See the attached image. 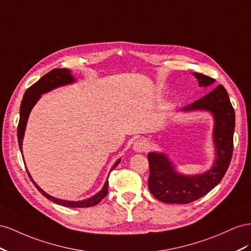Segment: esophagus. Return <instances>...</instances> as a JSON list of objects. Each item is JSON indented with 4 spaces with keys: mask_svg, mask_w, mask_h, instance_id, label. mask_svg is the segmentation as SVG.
Listing matches in <instances>:
<instances>
[{
    "mask_svg": "<svg viewBox=\"0 0 251 251\" xmlns=\"http://www.w3.org/2000/svg\"><path fill=\"white\" fill-rule=\"evenodd\" d=\"M132 148H133L134 151H137V152H143V151H145V150L148 149V143H147V141L144 140V139H140V140L135 141V142L133 143Z\"/></svg>",
    "mask_w": 251,
    "mask_h": 251,
    "instance_id": "obj_1",
    "label": "esophagus"
}]
</instances>
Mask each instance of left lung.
Wrapping results in <instances>:
<instances>
[{"label": "left lung", "instance_id": "left-lung-1", "mask_svg": "<svg viewBox=\"0 0 251 251\" xmlns=\"http://www.w3.org/2000/svg\"><path fill=\"white\" fill-rule=\"evenodd\" d=\"M200 87H210L216 80L193 73ZM182 112L207 111L213 118L212 166L200 175L178 173L174 162L164 152H149L148 188L155 199L167 204H188L204 197L221 182L231 161L235 116L223 85L213 88L195 103L183 107Z\"/></svg>", "mask_w": 251, "mask_h": 251}]
</instances>
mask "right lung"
Wrapping results in <instances>:
<instances>
[{
  "label": "right lung",
  "instance_id": "right-lung-1",
  "mask_svg": "<svg viewBox=\"0 0 251 251\" xmlns=\"http://www.w3.org/2000/svg\"><path fill=\"white\" fill-rule=\"evenodd\" d=\"M75 82V78L73 75H71L70 69H67V68L58 69L56 68V69L49 71V73L46 74L45 75H43L37 83H34L32 86H30V87L25 91L22 103H21V107H20V121H19V125H18V141H19L21 153H23V149H22L23 139H24L28 118H29V114H30L31 109L33 108V106L37 104V102L39 101L42 95L47 94V92L51 91L55 88H59V87H61V86L69 85V84H73ZM23 161H24V156H23ZM120 161H121V159H119L116 163L113 164V166L111 167L110 171L119 165ZM26 170H27L28 176H29V177H30L31 182L33 183L35 187H37V189L42 193V195L45 198H47L48 200H50L51 202L58 204V205H61V206L70 207V208H84V207H91V206H95V205L99 204L107 196V193H108V180H106L103 188L101 190H100L98 193H96L95 196H92L86 200H82V201H66V200L56 199L52 196L48 195L47 192L43 190L40 186L33 181V178L31 177L29 171H28L27 168H26Z\"/></svg>",
  "mask_w": 251,
  "mask_h": 251
}]
</instances>
